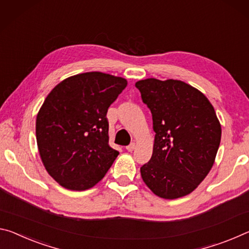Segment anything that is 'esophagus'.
Wrapping results in <instances>:
<instances>
[{"instance_id":"esophagus-1","label":"esophagus","mask_w":249,"mask_h":249,"mask_svg":"<svg viewBox=\"0 0 249 249\" xmlns=\"http://www.w3.org/2000/svg\"><path fill=\"white\" fill-rule=\"evenodd\" d=\"M125 149H127L129 152H132L133 150L136 149V143H134V142H132V143H130V144H129V145H128L127 148H125Z\"/></svg>"}]
</instances>
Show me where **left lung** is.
<instances>
[{
  "mask_svg": "<svg viewBox=\"0 0 249 249\" xmlns=\"http://www.w3.org/2000/svg\"><path fill=\"white\" fill-rule=\"evenodd\" d=\"M152 113L153 153L141 166L142 180L162 198L196 189L214 164L221 124L209 99L181 80L148 78L136 83Z\"/></svg>",
  "mask_w": 249,
  "mask_h": 249,
  "instance_id": "obj_1",
  "label": "left lung"
}]
</instances>
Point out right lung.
I'll list each match as a JSON object with an SVG mask.
<instances>
[{"label":"right lung","instance_id":"obj_1","mask_svg":"<svg viewBox=\"0 0 249 249\" xmlns=\"http://www.w3.org/2000/svg\"><path fill=\"white\" fill-rule=\"evenodd\" d=\"M127 84L121 77L84 72L63 80L45 99L36 118L39 156L65 189H90L116 160L106 116Z\"/></svg>","mask_w":249,"mask_h":249}]
</instances>
